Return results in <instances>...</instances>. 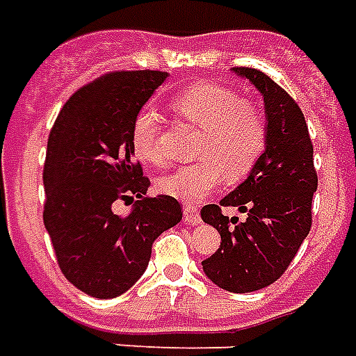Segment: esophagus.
<instances>
[{
	"label": "esophagus",
	"instance_id": "1",
	"mask_svg": "<svg viewBox=\"0 0 356 356\" xmlns=\"http://www.w3.org/2000/svg\"><path fill=\"white\" fill-rule=\"evenodd\" d=\"M184 220L188 222V224H200L202 222V216L197 213V207L194 205H184Z\"/></svg>",
	"mask_w": 356,
	"mask_h": 356
}]
</instances>
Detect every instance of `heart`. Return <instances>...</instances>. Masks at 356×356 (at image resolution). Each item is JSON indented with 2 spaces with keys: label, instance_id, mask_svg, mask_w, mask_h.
I'll return each instance as SVG.
<instances>
[{
  "label": "heart",
  "instance_id": "b5f03b06",
  "mask_svg": "<svg viewBox=\"0 0 356 356\" xmlns=\"http://www.w3.org/2000/svg\"><path fill=\"white\" fill-rule=\"evenodd\" d=\"M173 112L186 119L202 136L197 140V162L175 170L159 181V188L183 203H197L224 181H237L254 170L267 145V119L256 104L218 83H196L173 100ZM156 113L143 110L136 115L130 142L138 159L162 166L166 159L159 145Z\"/></svg>",
  "mask_w": 356,
  "mask_h": 356
}]
</instances>
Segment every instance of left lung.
I'll list each match as a JSON object with an SVG mask.
<instances>
[{
  "instance_id": "left-lung-1",
  "label": "left lung",
  "mask_w": 356,
  "mask_h": 356,
  "mask_svg": "<svg viewBox=\"0 0 356 356\" xmlns=\"http://www.w3.org/2000/svg\"><path fill=\"white\" fill-rule=\"evenodd\" d=\"M233 72L248 78L263 95L267 145L243 184L220 205L202 209L203 220L222 237L220 248L202 265L222 289L250 293L278 280L310 233L317 173L308 124L291 95L261 70L235 67ZM222 207H238L249 218L238 222L224 217Z\"/></svg>"
}]
</instances>
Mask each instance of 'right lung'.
Returning <instances> with one entry per match:
<instances>
[{"label": "right lung", "instance_id": "right-lung-1", "mask_svg": "<svg viewBox=\"0 0 356 356\" xmlns=\"http://www.w3.org/2000/svg\"><path fill=\"white\" fill-rule=\"evenodd\" d=\"M166 78L162 70L99 76L65 102L48 136L42 220L65 278L95 298L134 286L154 238L183 218L175 197L147 196L151 181L130 142L136 115ZM115 201H132L131 213H113Z\"/></svg>", "mask_w": 356, "mask_h": 356}]
</instances>
